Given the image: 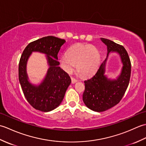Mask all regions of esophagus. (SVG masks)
I'll return each mask as SVG.
<instances>
[{"label":"esophagus","mask_w":146,"mask_h":146,"mask_svg":"<svg viewBox=\"0 0 146 146\" xmlns=\"http://www.w3.org/2000/svg\"><path fill=\"white\" fill-rule=\"evenodd\" d=\"M76 82H77V80H76V79L73 78V77H71V83H76Z\"/></svg>","instance_id":"esophagus-1"}]
</instances>
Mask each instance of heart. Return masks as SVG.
<instances>
[{
    "mask_svg": "<svg viewBox=\"0 0 146 146\" xmlns=\"http://www.w3.org/2000/svg\"><path fill=\"white\" fill-rule=\"evenodd\" d=\"M100 62V52L92 44H78L71 46L68 49L67 54L60 58L62 69L68 73L76 70L84 77L92 76L97 70Z\"/></svg>",
    "mask_w": 146,
    "mask_h": 146,
    "instance_id": "b5f03b06",
    "label": "heart"
}]
</instances>
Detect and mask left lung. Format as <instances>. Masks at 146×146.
<instances>
[{
	"label": "left lung",
	"instance_id": "obj_1",
	"mask_svg": "<svg viewBox=\"0 0 146 146\" xmlns=\"http://www.w3.org/2000/svg\"><path fill=\"white\" fill-rule=\"evenodd\" d=\"M100 39L107 46V57L111 51L119 53L123 67L117 80L108 79L104 75L107 57L95 75L84 81L83 102L90 109L98 112L107 110L119 103L128 87L131 73V60L124 47L108 39Z\"/></svg>",
	"mask_w": 146,
	"mask_h": 146
}]
</instances>
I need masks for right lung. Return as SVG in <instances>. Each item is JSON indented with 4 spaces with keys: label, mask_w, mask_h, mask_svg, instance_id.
I'll list each match as a JSON object with an SVG mask.
<instances>
[{
    "label": "right lung",
    "mask_w": 146,
    "mask_h": 146,
    "mask_svg": "<svg viewBox=\"0 0 146 146\" xmlns=\"http://www.w3.org/2000/svg\"><path fill=\"white\" fill-rule=\"evenodd\" d=\"M66 42L64 39L49 36L37 39L27 45L21 55L19 64V80L24 97L35 109L47 112L58 107L63 100L68 86L71 83L69 75L59 66L58 54ZM33 51H39L47 55L50 65L47 75L38 86L28 82L26 64Z\"/></svg>",
    "instance_id": "1"
}]
</instances>
